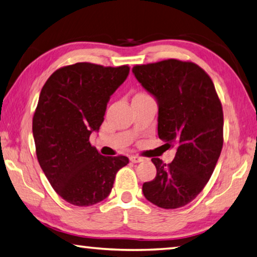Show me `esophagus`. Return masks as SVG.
Returning a JSON list of instances; mask_svg holds the SVG:
<instances>
[{"mask_svg":"<svg viewBox=\"0 0 257 257\" xmlns=\"http://www.w3.org/2000/svg\"><path fill=\"white\" fill-rule=\"evenodd\" d=\"M130 161H132L133 163H139V162H143V161H144V158H141V156H136V155H132L130 156Z\"/></svg>","mask_w":257,"mask_h":257,"instance_id":"1","label":"esophagus"}]
</instances>
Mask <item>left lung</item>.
<instances>
[{"label":"left lung","mask_w":257,"mask_h":257,"mask_svg":"<svg viewBox=\"0 0 257 257\" xmlns=\"http://www.w3.org/2000/svg\"><path fill=\"white\" fill-rule=\"evenodd\" d=\"M133 72L158 102L159 137L177 150L169 164L152 159L156 177L143 185V194L167 210L185 206L207 184L222 150L223 111L214 84L197 64L176 59L135 66Z\"/></svg>","instance_id":"8db88e82"}]
</instances>
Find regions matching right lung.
<instances>
[{
  "label": "right lung",
  "mask_w": 257,
  "mask_h": 257,
  "mask_svg": "<svg viewBox=\"0 0 257 257\" xmlns=\"http://www.w3.org/2000/svg\"><path fill=\"white\" fill-rule=\"evenodd\" d=\"M130 68L79 62L52 73L41 90L33 118L36 155L51 186L64 201L89 206L110 195L127 156H103L90 145L111 95Z\"/></svg>",
  "instance_id": "1"
}]
</instances>
